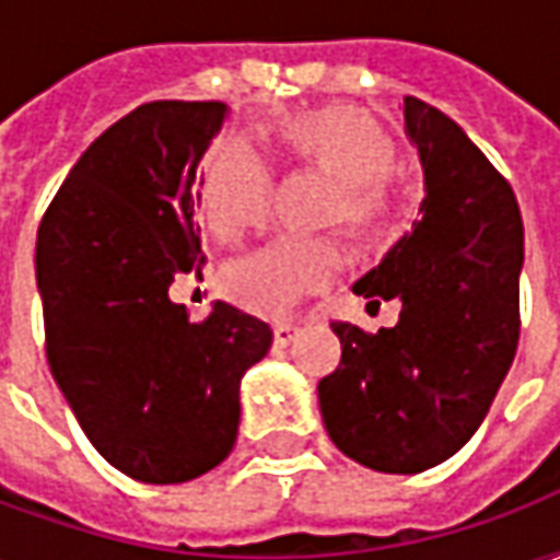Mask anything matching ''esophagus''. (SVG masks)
I'll return each mask as SVG.
<instances>
[{
	"instance_id": "esophagus-1",
	"label": "esophagus",
	"mask_w": 560,
	"mask_h": 560,
	"mask_svg": "<svg viewBox=\"0 0 560 560\" xmlns=\"http://www.w3.org/2000/svg\"><path fill=\"white\" fill-rule=\"evenodd\" d=\"M296 327H276L272 329V339H276V348H288L293 339H296Z\"/></svg>"
}]
</instances>
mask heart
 <instances>
[{
  "label": "heart",
  "instance_id": "heart-1",
  "mask_svg": "<svg viewBox=\"0 0 560 560\" xmlns=\"http://www.w3.org/2000/svg\"><path fill=\"white\" fill-rule=\"evenodd\" d=\"M279 143L293 161L317 167L336 179L329 219L345 221L351 231L372 233L387 215V179L399 164V149L375 119L348 104L281 116ZM267 161L236 138L219 140L200 173V212L209 233L221 243L240 240L267 219ZM339 240H279L236 257L221 269V291L245 312L288 317L305 293L320 291L339 269Z\"/></svg>",
  "mask_w": 560,
  "mask_h": 560
}]
</instances>
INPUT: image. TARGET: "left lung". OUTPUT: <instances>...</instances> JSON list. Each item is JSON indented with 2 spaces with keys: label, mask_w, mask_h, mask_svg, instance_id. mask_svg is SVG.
Instances as JSON below:
<instances>
[{
  "label": "left lung",
  "mask_w": 560,
  "mask_h": 560,
  "mask_svg": "<svg viewBox=\"0 0 560 560\" xmlns=\"http://www.w3.org/2000/svg\"><path fill=\"white\" fill-rule=\"evenodd\" d=\"M401 110L425 176L422 219L353 284L377 305L399 300V324L336 320L341 363L317 399L345 456L420 474L468 444L513 365L525 228L510 183L450 116L413 95Z\"/></svg>",
  "instance_id": "8db88e82"
}]
</instances>
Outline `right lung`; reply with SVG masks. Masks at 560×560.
I'll list each match as a JSON object with an SVG mask.
<instances>
[{"label": "right lung", "instance_id": "1", "mask_svg": "<svg viewBox=\"0 0 560 560\" xmlns=\"http://www.w3.org/2000/svg\"><path fill=\"white\" fill-rule=\"evenodd\" d=\"M221 102H149L71 167L44 212L35 279L47 363L90 444L131 480H195L236 444L240 381L272 329L228 303L203 320L171 300L207 260L197 164Z\"/></svg>", "mask_w": 560, "mask_h": 560}]
</instances>
